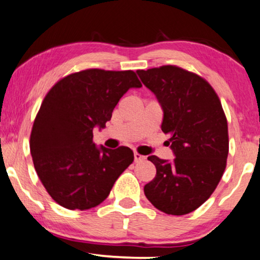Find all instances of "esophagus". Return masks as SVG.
I'll return each mask as SVG.
<instances>
[{"label": "esophagus", "instance_id": "1", "mask_svg": "<svg viewBox=\"0 0 260 260\" xmlns=\"http://www.w3.org/2000/svg\"><path fill=\"white\" fill-rule=\"evenodd\" d=\"M144 160H145L144 155L139 154V153H138V152H134V161H136V162H141V161H144Z\"/></svg>", "mask_w": 260, "mask_h": 260}]
</instances>
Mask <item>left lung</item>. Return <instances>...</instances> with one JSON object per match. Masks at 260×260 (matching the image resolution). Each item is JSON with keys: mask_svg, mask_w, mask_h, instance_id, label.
I'll return each mask as SVG.
<instances>
[{"mask_svg": "<svg viewBox=\"0 0 260 260\" xmlns=\"http://www.w3.org/2000/svg\"><path fill=\"white\" fill-rule=\"evenodd\" d=\"M137 72L160 103L161 131L176 155L172 161L147 158L157 174L144 192L160 212L185 215L209 199L226 169V115L213 86L193 72L176 65Z\"/></svg>", "mask_w": 260, "mask_h": 260, "instance_id": "obj_1", "label": "left lung"}]
</instances>
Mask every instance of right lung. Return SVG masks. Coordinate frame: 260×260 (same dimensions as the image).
<instances>
[{"mask_svg": "<svg viewBox=\"0 0 260 260\" xmlns=\"http://www.w3.org/2000/svg\"><path fill=\"white\" fill-rule=\"evenodd\" d=\"M136 72L88 69L65 76L50 89L30 132L34 169L52 199L67 209L94 208L134 160L129 147L98 148L92 129L105 128Z\"/></svg>", "mask_w": 260, "mask_h": 260, "instance_id": "add662e5", "label": "right lung"}]
</instances>
